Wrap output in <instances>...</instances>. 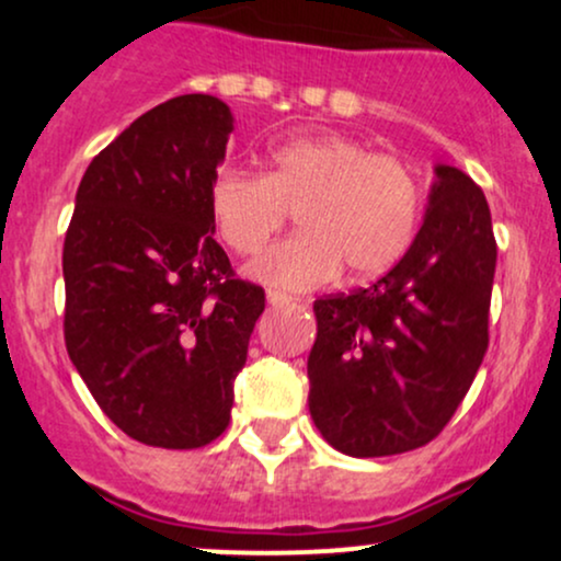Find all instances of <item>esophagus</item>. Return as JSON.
<instances>
[{
  "label": "esophagus",
  "instance_id": "34e87169",
  "mask_svg": "<svg viewBox=\"0 0 561 561\" xmlns=\"http://www.w3.org/2000/svg\"><path fill=\"white\" fill-rule=\"evenodd\" d=\"M268 302H272V306H289V302H293V295H287V293H279V289H268Z\"/></svg>",
  "mask_w": 561,
  "mask_h": 561
}]
</instances>
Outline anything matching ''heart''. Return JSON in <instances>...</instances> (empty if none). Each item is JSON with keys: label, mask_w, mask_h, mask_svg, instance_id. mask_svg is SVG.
<instances>
[{"label": "heart", "mask_w": 561, "mask_h": 561, "mask_svg": "<svg viewBox=\"0 0 561 561\" xmlns=\"http://www.w3.org/2000/svg\"><path fill=\"white\" fill-rule=\"evenodd\" d=\"M208 208L237 255L261 253L298 210L302 231L263 253L250 276L268 287L311 289L343 266L353 279L396 266L420 227L422 190L403 160L343 134H319L274 145L263 173L218 169Z\"/></svg>", "instance_id": "heart-1"}]
</instances>
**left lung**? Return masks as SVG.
I'll return each mask as SVG.
<instances>
[{
    "mask_svg": "<svg viewBox=\"0 0 561 561\" xmlns=\"http://www.w3.org/2000/svg\"><path fill=\"white\" fill-rule=\"evenodd\" d=\"M491 208L465 171L435 165L427 216L382 279L313 300L308 409L347 456L405 454L443 433L488 351Z\"/></svg>",
    "mask_w": 561,
    "mask_h": 561,
    "instance_id": "left-lung-1",
    "label": "left lung"
}]
</instances>
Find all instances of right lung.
<instances>
[{"mask_svg": "<svg viewBox=\"0 0 561 561\" xmlns=\"http://www.w3.org/2000/svg\"><path fill=\"white\" fill-rule=\"evenodd\" d=\"M231 124L218 96H173L121 131L76 192L68 356L107 420L145 446L203 448L227 430L266 308L214 240L208 184Z\"/></svg>", "mask_w": 561, "mask_h": 561, "instance_id": "right-lung-1", "label": "right lung"}]
</instances>
